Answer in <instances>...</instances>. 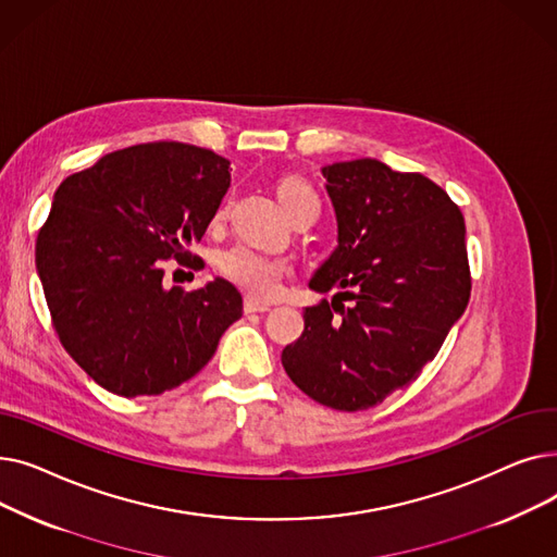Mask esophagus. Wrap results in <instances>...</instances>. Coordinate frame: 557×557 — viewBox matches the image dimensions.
I'll use <instances>...</instances> for the list:
<instances>
[{"mask_svg": "<svg viewBox=\"0 0 557 557\" xmlns=\"http://www.w3.org/2000/svg\"><path fill=\"white\" fill-rule=\"evenodd\" d=\"M244 311L246 313H263V311H271V305H267V302H259V300H255V298H246L244 300Z\"/></svg>", "mask_w": 557, "mask_h": 557, "instance_id": "1", "label": "esophagus"}]
</instances>
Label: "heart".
<instances>
[{
    "label": "heart",
    "mask_w": 557,
    "mask_h": 557,
    "mask_svg": "<svg viewBox=\"0 0 557 557\" xmlns=\"http://www.w3.org/2000/svg\"><path fill=\"white\" fill-rule=\"evenodd\" d=\"M277 198L286 214L294 212L302 202L318 200L313 187L302 178H284L277 185ZM223 216H225V205H221L216 210L214 219L221 221ZM216 269L227 282L239 286L250 298H257V300L275 298L277 290L282 288L284 277L290 273V267L284 259L271 257L267 252H259L246 246H232L219 252Z\"/></svg>",
    "instance_id": "b5f03b06"
}]
</instances>
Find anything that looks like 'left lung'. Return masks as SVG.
<instances>
[{"mask_svg": "<svg viewBox=\"0 0 557 557\" xmlns=\"http://www.w3.org/2000/svg\"><path fill=\"white\" fill-rule=\"evenodd\" d=\"M323 175L338 246L309 288L336 296L305 309L282 366L311 399L352 413L418 379L470 302L472 277L465 219L426 175L372 158L334 162Z\"/></svg>", "mask_w": 557, "mask_h": 557, "instance_id": "obj_1", "label": "left lung"}]
</instances>
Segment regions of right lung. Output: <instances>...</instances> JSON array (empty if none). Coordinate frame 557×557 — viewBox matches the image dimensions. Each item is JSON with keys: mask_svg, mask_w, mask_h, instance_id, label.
Instances as JSON below:
<instances>
[{"mask_svg": "<svg viewBox=\"0 0 557 557\" xmlns=\"http://www.w3.org/2000/svg\"><path fill=\"white\" fill-rule=\"evenodd\" d=\"M227 187L230 160L151 141L55 189L36 269L58 338L101 388L141 397L185 384L242 318V294L223 277L196 290L162 284V261L191 259Z\"/></svg>", "mask_w": 557, "mask_h": 557, "instance_id": "add662e5", "label": "right lung"}]
</instances>
